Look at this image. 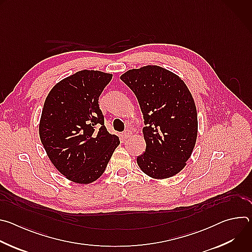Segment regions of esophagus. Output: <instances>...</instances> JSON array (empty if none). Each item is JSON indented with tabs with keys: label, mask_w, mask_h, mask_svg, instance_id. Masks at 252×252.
Here are the masks:
<instances>
[{
	"label": "esophagus",
	"mask_w": 252,
	"mask_h": 252,
	"mask_svg": "<svg viewBox=\"0 0 252 252\" xmlns=\"http://www.w3.org/2000/svg\"><path fill=\"white\" fill-rule=\"evenodd\" d=\"M131 134H132L131 129H126V130H125V131H124V136H125L126 138L130 137V135H131Z\"/></svg>",
	"instance_id": "esophagus-1"
}]
</instances>
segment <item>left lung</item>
Returning a JSON list of instances; mask_svg holds the SVG:
<instances>
[{
	"label": "left lung",
	"instance_id": "left-lung-1",
	"mask_svg": "<svg viewBox=\"0 0 252 252\" xmlns=\"http://www.w3.org/2000/svg\"><path fill=\"white\" fill-rule=\"evenodd\" d=\"M121 80L133 92L145 120L146 152L136 158L140 169L157 179L181 171L197 136V113L187 85L158 65L127 70Z\"/></svg>",
	"mask_w": 252,
	"mask_h": 252
}]
</instances>
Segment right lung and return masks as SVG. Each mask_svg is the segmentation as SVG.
Returning a JSON list of instances; mask_svg holds the SVG:
<instances>
[{
    "mask_svg": "<svg viewBox=\"0 0 252 252\" xmlns=\"http://www.w3.org/2000/svg\"><path fill=\"white\" fill-rule=\"evenodd\" d=\"M113 75L80 70L49 93L40 121V137L56 168L69 181L91 184L103 173L120 145L104 126L98 97Z\"/></svg>",
    "mask_w": 252,
    "mask_h": 252,
    "instance_id": "obj_1",
    "label": "right lung"
}]
</instances>
